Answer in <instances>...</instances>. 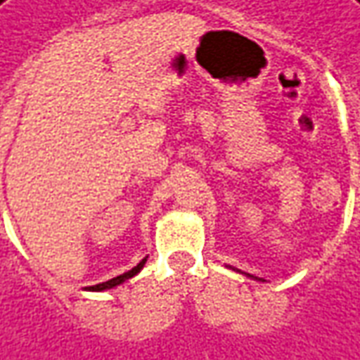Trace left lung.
Segmentation results:
<instances>
[{
	"label": "left lung",
	"mask_w": 360,
	"mask_h": 360,
	"mask_svg": "<svg viewBox=\"0 0 360 360\" xmlns=\"http://www.w3.org/2000/svg\"><path fill=\"white\" fill-rule=\"evenodd\" d=\"M227 269H231V270H235V272H241V270L233 269V266H227ZM241 274H245V276H247V278H252V280H260V282H264V280H262V278H257V276H252V274H247V272H241Z\"/></svg>",
	"instance_id": "left-lung-1"
}]
</instances>
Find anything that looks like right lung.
Segmentation results:
<instances>
[{
  "mask_svg": "<svg viewBox=\"0 0 360 360\" xmlns=\"http://www.w3.org/2000/svg\"><path fill=\"white\" fill-rule=\"evenodd\" d=\"M147 259H148V257H145V259L139 262L137 266H133V269L129 270V272H125V274H119V276H115V278L108 280V282H101V284H96V286H86V290H90V292H103V290L115 288V286H119V284H123L125 280L133 278L135 274H139V272L143 270V266H145Z\"/></svg>",
  "mask_w": 360,
  "mask_h": 360,
  "instance_id": "obj_1",
  "label": "right lung"
}]
</instances>
